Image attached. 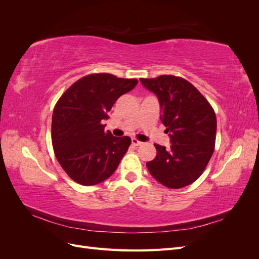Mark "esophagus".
<instances>
[{
  "label": "esophagus",
  "instance_id": "esophagus-1",
  "mask_svg": "<svg viewBox=\"0 0 259 259\" xmlns=\"http://www.w3.org/2000/svg\"><path fill=\"white\" fill-rule=\"evenodd\" d=\"M142 144H143V143L139 142V140H137L136 138H133V139H132V145H133V146L138 147V146H140Z\"/></svg>",
  "mask_w": 259,
  "mask_h": 259
}]
</instances>
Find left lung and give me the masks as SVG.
Here are the masks:
<instances>
[{"label": "left lung", "mask_w": 259, "mask_h": 259, "mask_svg": "<svg viewBox=\"0 0 259 259\" xmlns=\"http://www.w3.org/2000/svg\"><path fill=\"white\" fill-rule=\"evenodd\" d=\"M155 94L161 121L170 138V147L154 145L156 156L146 165L152 177L170 189L195 182L214 152L217 121L214 109L194 86L183 77L160 75L140 79Z\"/></svg>", "instance_id": "8db88e82"}]
</instances>
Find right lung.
<instances>
[{
  "mask_svg": "<svg viewBox=\"0 0 259 259\" xmlns=\"http://www.w3.org/2000/svg\"><path fill=\"white\" fill-rule=\"evenodd\" d=\"M136 79L95 73L77 80L54 108L52 143L68 176L83 186L110 177L131 145L127 136L114 137L101 121L116 99L137 85Z\"/></svg>",
  "mask_w": 259,
  "mask_h": 259,
  "instance_id": "1",
  "label": "right lung"
}]
</instances>
